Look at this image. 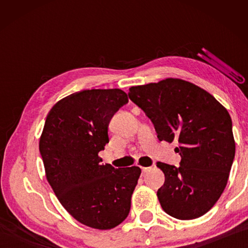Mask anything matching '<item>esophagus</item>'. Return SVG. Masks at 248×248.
Returning <instances> with one entry per match:
<instances>
[{"label": "esophagus", "mask_w": 248, "mask_h": 248, "mask_svg": "<svg viewBox=\"0 0 248 248\" xmlns=\"http://www.w3.org/2000/svg\"><path fill=\"white\" fill-rule=\"evenodd\" d=\"M141 170H142V174H145L151 170V167H141Z\"/></svg>", "instance_id": "obj_1"}]
</instances>
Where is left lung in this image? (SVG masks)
I'll use <instances>...</instances> for the list:
<instances>
[{
  "mask_svg": "<svg viewBox=\"0 0 248 248\" xmlns=\"http://www.w3.org/2000/svg\"><path fill=\"white\" fill-rule=\"evenodd\" d=\"M128 95L152 121L159 141L178 144L179 167L156 163L165 175L156 194L163 210L178 220L203 216L223 192L234 159L229 111L207 91L180 78L132 86Z\"/></svg>",
  "mask_w": 248,
  "mask_h": 248,
  "instance_id": "obj_1",
  "label": "left lung"
}]
</instances>
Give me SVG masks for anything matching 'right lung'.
I'll return each mask as SVG.
<instances>
[{
    "instance_id": "1",
    "label": "right lung",
    "mask_w": 248,
    "mask_h": 248,
    "mask_svg": "<svg viewBox=\"0 0 248 248\" xmlns=\"http://www.w3.org/2000/svg\"><path fill=\"white\" fill-rule=\"evenodd\" d=\"M128 103L119 89L84 90L50 109L39 140L46 178L63 208L90 228L110 230L128 217L140 177L138 166L103 165L108 124Z\"/></svg>"
}]
</instances>
